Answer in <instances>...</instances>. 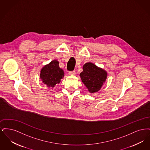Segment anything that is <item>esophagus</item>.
I'll return each instance as SVG.
<instances>
[{
	"mask_svg": "<svg viewBox=\"0 0 150 150\" xmlns=\"http://www.w3.org/2000/svg\"><path fill=\"white\" fill-rule=\"evenodd\" d=\"M69 74L70 75H75L76 74V72L75 71H72L69 72Z\"/></svg>",
	"mask_w": 150,
	"mask_h": 150,
	"instance_id": "1",
	"label": "esophagus"
}]
</instances>
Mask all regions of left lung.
Returning a JSON list of instances; mask_svg holds the SVG:
<instances>
[{"instance_id": "1", "label": "left lung", "mask_w": 150, "mask_h": 150, "mask_svg": "<svg viewBox=\"0 0 150 150\" xmlns=\"http://www.w3.org/2000/svg\"><path fill=\"white\" fill-rule=\"evenodd\" d=\"M83 69L80 74L83 83L91 93L98 92L106 79L107 72L91 62L84 64Z\"/></svg>"}]
</instances>
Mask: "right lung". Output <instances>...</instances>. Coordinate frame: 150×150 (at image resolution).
Listing matches in <instances>:
<instances>
[{
    "mask_svg": "<svg viewBox=\"0 0 150 150\" xmlns=\"http://www.w3.org/2000/svg\"><path fill=\"white\" fill-rule=\"evenodd\" d=\"M57 60L51 61L43 67L40 71V78L43 83L49 87H54L64 76V72L59 68Z\"/></svg>",
    "mask_w": 150,
    "mask_h": 150,
    "instance_id": "1",
    "label": "right lung"
}]
</instances>
